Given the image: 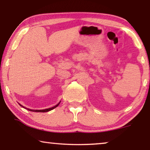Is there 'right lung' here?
<instances>
[{"label":"right lung","mask_w":150,"mask_h":150,"mask_svg":"<svg viewBox=\"0 0 150 150\" xmlns=\"http://www.w3.org/2000/svg\"><path fill=\"white\" fill-rule=\"evenodd\" d=\"M60 102H59V104H57L56 106H53V107H52V108H47V109H43V110H32V109H29V108H26V107H24V106H22V105H21V104H20V105L21 106H22V107H23V108H26V109H27V110H30V111H33V112H48V111H50V110H52V109H54V108L57 107V106H59V104H60Z\"/></svg>","instance_id":"1"}]
</instances>
